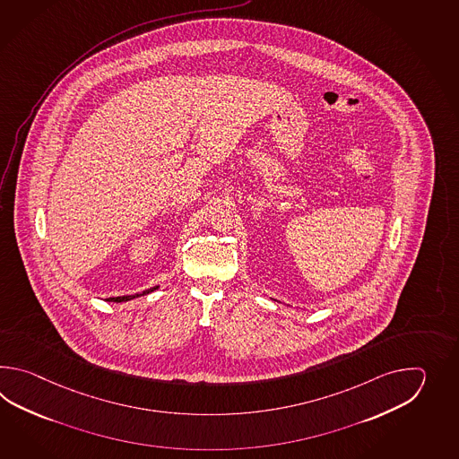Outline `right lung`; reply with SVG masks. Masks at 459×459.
<instances>
[{
    "mask_svg": "<svg viewBox=\"0 0 459 459\" xmlns=\"http://www.w3.org/2000/svg\"><path fill=\"white\" fill-rule=\"evenodd\" d=\"M157 289H159V285L156 287H151V289H147L144 292L134 293V295H123V297H109L107 299V302H129V300H133V299H137V297H143V295H147V293L156 292Z\"/></svg>",
    "mask_w": 459,
    "mask_h": 459,
    "instance_id": "right-lung-1",
    "label": "right lung"
}]
</instances>
